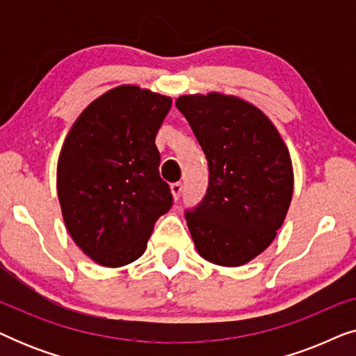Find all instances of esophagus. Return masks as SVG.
Listing matches in <instances>:
<instances>
[{
    "label": "esophagus",
    "mask_w": 356,
    "mask_h": 356,
    "mask_svg": "<svg viewBox=\"0 0 356 356\" xmlns=\"http://www.w3.org/2000/svg\"><path fill=\"white\" fill-rule=\"evenodd\" d=\"M170 188H172L173 197L175 199H179V196H181V193H183V184L181 183H173Z\"/></svg>",
    "instance_id": "34e87169"
}]
</instances>
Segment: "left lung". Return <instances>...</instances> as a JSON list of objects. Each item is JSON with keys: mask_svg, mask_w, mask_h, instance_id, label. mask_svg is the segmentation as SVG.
<instances>
[{"mask_svg": "<svg viewBox=\"0 0 356 356\" xmlns=\"http://www.w3.org/2000/svg\"><path fill=\"white\" fill-rule=\"evenodd\" d=\"M177 108L209 163L206 196L184 212L194 246L213 264H246L270 245L290 207L289 149L272 121L238 97L181 95Z\"/></svg>", "mask_w": 356, "mask_h": 356, "instance_id": "8db88e82", "label": "left lung"}]
</instances>
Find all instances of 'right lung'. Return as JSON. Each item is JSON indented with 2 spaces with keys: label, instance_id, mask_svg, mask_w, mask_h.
Segmentation results:
<instances>
[{
  "label": "right lung",
  "instance_id": "add662e5",
  "mask_svg": "<svg viewBox=\"0 0 356 356\" xmlns=\"http://www.w3.org/2000/svg\"><path fill=\"white\" fill-rule=\"evenodd\" d=\"M170 106V97L120 86L92 102L66 136L58 199L71 238L97 264L121 267L143 256L172 207L155 145Z\"/></svg>",
  "mask_w": 356,
  "mask_h": 356
}]
</instances>
